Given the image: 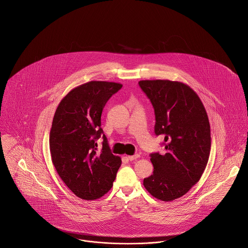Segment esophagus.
<instances>
[{
  "label": "esophagus",
  "mask_w": 248,
  "mask_h": 248,
  "mask_svg": "<svg viewBox=\"0 0 248 248\" xmlns=\"http://www.w3.org/2000/svg\"><path fill=\"white\" fill-rule=\"evenodd\" d=\"M140 155H139V154H137V155H129L128 156V159L129 160H131V161H133V160H136L137 158H139Z\"/></svg>",
  "instance_id": "obj_1"
}]
</instances>
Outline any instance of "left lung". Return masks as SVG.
Returning a JSON list of instances; mask_svg holds the SVG:
<instances>
[{
    "label": "left lung",
    "instance_id": "left-lung-1",
    "mask_svg": "<svg viewBox=\"0 0 248 248\" xmlns=\"http://www.w3.org/2000/svg\"><path fill=\"white\" fill-rule=\"evenodd\" d=\"M139 84L154 107L155 134L164 137L166 150L150 155L154 172L143 185L153 197L171 202L185 195L206 168L211 149L207 112L184 83L142 80Z\"/></svg>",
    "mask_w": 248,
    "mask_h": 248
}]
</instances>
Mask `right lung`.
Returning <instances> with one entry per match:
<instances>
[{"label": "right lung", "mask_w": 248, "mask_h": 248, "mask_svg": "<svg viewBox=\"0 0 248 248\" xmlns=\"http://www.w3.org/2000/svg\"><path fill=\"white\" fill-rule=\"evenodd\" d=\"M122 85L91 81L80 85L61 100L49 134L52 163L65 184L78 198L93 201L112 187L121 158L111 154L101 128L108 100ZM102 136L103 149L96 140Z\"/></svg>", "instance_id": "1"}]
</instances>
